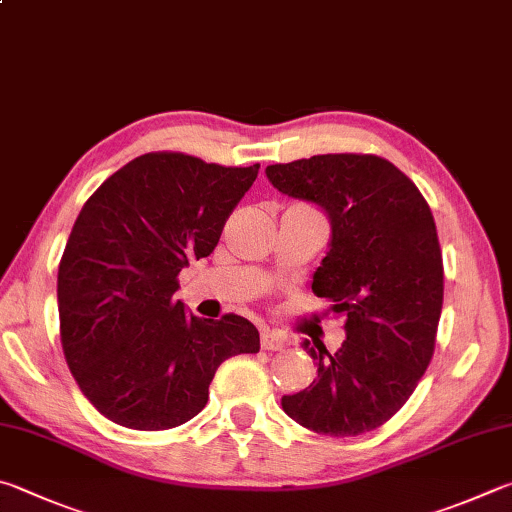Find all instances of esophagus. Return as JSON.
<instances>
[{
    "label": "esophagus",
    "mask_w": 512,
    "mask_h": 512,
    "mask_svg": "<svg viewBox=\"0 0 512 512\" xmlns=\"http://www.w3.org/2000/svg\"><path fill=\"white\" fill-rule=\"evenodd\" d=\"M286 347V338L277 331H264L262 333V349L266 351H282Z\"/></svg>",
    "instance_id": "1"
}]
</instances>
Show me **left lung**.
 Listing matches in <instances>:
<instances>
[{
	"label": "left lung",
	"mask_w": 512,
	"mask_h": 512,
	"mask_svg": "<svg viewBox=\"0 0 512 512\" xmlns=\"http://www.w3.org/2000/svg\"><path fill=\"white\" fill-rule=\"evenodd\" d=\"M273 188L315 203L331 224L313 293L345 318L340 349L302 342L318 376L282 396L295 423L358 436L389 421L434 353L443 306V259L430 206L380 156L320 154L266 167Z\"/></svg>",
	"instance_id": "8db88e82"
}]
</instances>
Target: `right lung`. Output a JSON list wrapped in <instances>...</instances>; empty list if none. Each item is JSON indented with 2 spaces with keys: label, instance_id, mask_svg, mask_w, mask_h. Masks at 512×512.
Wrapping results in <instances>:
<instances>
[{
  "label": "right lung",
  "instance_id": "obj_1",
  "mask_svg": "<svg viewBox=\"0 0 512 512\" xmlns=\"http://www.w3.org/2000/svg\"><path fill=\"white\" fill-rule=\"evenodd\" d=\"M259 163L224 167L188 154H143L82 206L58 271L67 365L96 410L129 430L197 416L221 362L259 351L241 315H192L176 275L215 250Z\"/></svg>",
  "mask_w": 512,
  "mask_h": 512
}]
</instances>
